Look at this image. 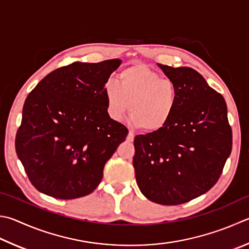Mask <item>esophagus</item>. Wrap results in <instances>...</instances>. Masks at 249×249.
<instances>
[{
    "mask_svg": "<svg viewBox=\"0 0 249 249\" xmlns=\"http://www.w3.org/2000/svg\"><path fill=\"white\" fill-rule=\"evenodd\" d=\"M134 138H135V134L133 132H129L128 135H127V140H128V142H133Z\"/></svg>",
    "mask_w": 249,
    "mask_h": 249,
    "instance_id": "esophagus-1",
    "label": "esophagus"
}]
</instances>
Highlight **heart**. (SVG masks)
<instances>
[{"instance_id": "b5f03b06", "label": "heart", "mask_w": 249, "mask_h": 249, "mask_svg": "<svg viewBox=\"0 0 249 249\" xmlns=\"http://www.w3.org/2000/svg\"><path fill=\"white\" fill-rule=\"evenodd\" d=\"M103 96L111 120L121 121L129 106L133 123L147 133L164 128L178 106L173 80L142 64L124 69L119 74V83L107 81Z\"/></svg>"}]
</instances>
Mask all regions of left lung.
Returning a JSON list of instances; mask_svg holds the SVG:
<instances>
[{"instance_id": "obj_1", "label": "left lung", "mask_w": 249, "mask_h": 249, "mask_svg": "<svg viewBox=\"0 0 249 249\" xmlns=\"http://www.w3.org/2000/svg\"><path fill=\"white\" fill-rule=\"evenodd\" d=\"M176 86L178 106L159 132L134 139L137 185L149 200L174 206L201 196L218 182L232 151L222 94L191 67L158 64Z\"/></svg>"}]
</instances>
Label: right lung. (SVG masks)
Returning <instances> with one entry per match:
<instances>
[{
  "mask_svg": "<svg viewBox=\"0 0 249 249\" xmlns=\"http://www.w3.org/2000/svg\"><path fill=\"white\" fill-rule=\"evenodd\" d=\"M121 60L74 62L47 75L22 107L15 148L31 184L57 199L91 194L128 129L107 113L103 88Z\"/></svg>",
  "mask_w": 249,
  "mask_h": 249,
  "instance_id": "1",
  "label": "right lung"
}]
</instances>
